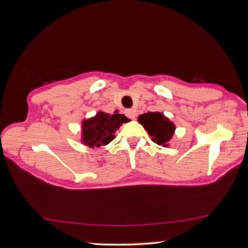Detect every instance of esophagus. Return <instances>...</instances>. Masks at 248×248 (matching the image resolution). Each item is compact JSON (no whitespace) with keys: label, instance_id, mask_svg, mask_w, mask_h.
<instances>
[{"label":"esophagus","instance_id":"34e87169","mask_svg":"<svg viewBox=\"0 0 248 248\" xmlns=\"http://www.w3.org/2000/svg\"><path fill=\"white\" fill-rule=\"evenodd\" d=\"M124 112L130 119H134V118H136V116H137L136 110H134V109H127V110H125Z\"/></svg>","mask_w":248,"mask_h":248}]
</instances>
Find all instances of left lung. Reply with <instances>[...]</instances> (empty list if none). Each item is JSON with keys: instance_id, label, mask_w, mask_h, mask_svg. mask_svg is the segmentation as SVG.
Wrapping results in <instances>:
<instances>
[{"instance_id": "obj_1", "label": "left lung", "mask_w": 248, "mask_h": 248, "mask_svg": "<svg viewBox=\"0 0 248 248\" xmlns=\"http://www.w3.org/2000/svg\"><path fill=\"white\" fill-rule=\"evenodd\" d=\"M138 121L152 137L153 142L158 145L167 146L175 131V125L169 118L161 112H148L139 116Z\"/></svg>"}]
</instances>
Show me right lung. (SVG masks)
<instances>
[{
	"mask_svg": "<svg viewBox=\"0 0 248 248\" xmlns=\"http://www.w3.org/2000/svg\"><path fill=\"white\" fill-rule=\"evenodd\" d=\"M109 115L99 111L93 118L84 120L82 124L83 143L94 146L106 145L115 139V132L124 123H128L129 119L124 115L117 114Z\"/></svg>",
	"mask_w": 248,
	"mask_h": 248,
	"instance_id": "1",
	"label": "right lung"
}]
</instances>
